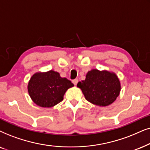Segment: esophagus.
<instances>
[{"mask_svg": "<svg viewBox=\"0 0 150 150\" xmlns=\"http://www.w3.org/2000/svg\"><path fill=\"white\" fill-rule=\"evenodd\" d=\"M73 83H74V85L76 86L77 84V83H78V79H75L73 80Z\"/></svg>", "mask_w": 150, "mask_h": 150, "instance_id": "esophagus-1", "label": "esophagus"}]
</instances>
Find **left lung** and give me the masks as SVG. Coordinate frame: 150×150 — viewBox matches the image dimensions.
<instances>
[{
    "label": "left lung",
    "mask_w": 150,
    "mask_h": 150,
    "mask_svg": "<svg viewBox=\"0 0 150 150\" xmlns=\"http://www.w3.org/2000/svg\"><path fill=\"white\" fill-rule=\"evenodd\" d=\"M77 86L87 101L100 106L113 103L121 91L120 81L115 73L97 69L88 72L85 80L79 81Z\"/></svg>",
    "instance_id": "obj_1"
}]
</instances>
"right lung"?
<instances>
[{"label": "right lung", "instance_id": "right-lung-1", "mask_svg": "<svg viewBox=\"0 0 150 150\" xmlns=\"http://www.w3.org/2000/svg\"><path fill=\"white\" fill-rule=\"evenodd\" d=\"M73 83L54 71L34 74L28 84L32 100L40 107L51 108L61 102L64 95Z\"/></svg>", "mask_w": 150, "mask_h": 150}]
</instances>
